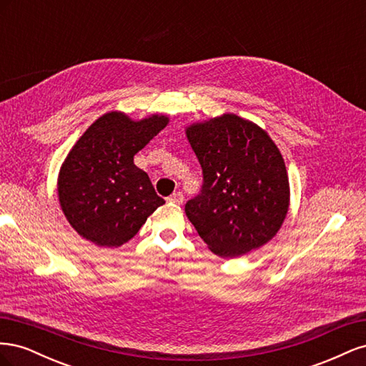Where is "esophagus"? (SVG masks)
I'll return each mask as SVG.
<instances>
[{"mask_svg":"<svg viewBox=\"0 0 366 366\" xmlns=\"http://www.w3.org/2000/svg\"><path fill=\"white\" fill-rule=\"evenodd\" d=\"M183 194L179 191V192H174L172 195L168 197V202L169 203H174V204H182L183 203Z\"/></svg>","mask_w":366,"mask_h":366,"instance_id":"1","label":"esophagus"}]
</instances>
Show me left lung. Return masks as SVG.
I'll return each mask as SVG.
<instances>
[{
    "instance_id": "left-lung-1",
    "label": "left lung",
    "mask_w": 366,
    "mask_h": 366,
    "mask_svg": "<svg viewBox=\"0 0 366 366\" xmlns=\"http://www.w3.org/2000/svg\"><path fill=\"white\" fill-rule=\"evenodd\" d=\"M186 136L203 169L202 192L184 206L198 235L221 258L267 244L290 204L285 163L267 131L227 113L189 125Z\"/></svg>"
}]
</instances>
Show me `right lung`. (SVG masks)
<instances>
[{"label": "right lung", "instance_id": "1", "mask_svg": "<svg viewBox=\"0 0 366 366\" xmlns=\"http://www.w3.org/2000/svg\"><path fill=\"white\" fill-rule=\"evenodd\" d=\"M168 122L163 114L132 120L112 112L74 143L61 166L58 197L65 218L82 238L99 247H119L164 204L134 156Z\"/></svg>", "mask_w": 366, "mask_h": 366}]
</instances>
